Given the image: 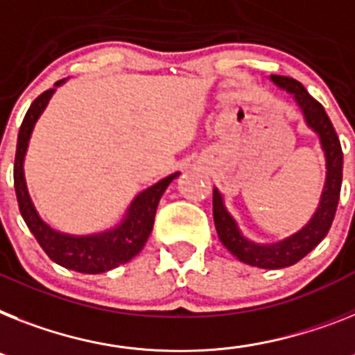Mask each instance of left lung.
<instances>
[{"mask_svg":"<svg viewBox=\"0 0 355 355\" xmlns=\"http://www.w3.org/2000/svg\"><path fill=\"white\" fill-rule=\"evenodd\" d=\"M270 79L279 85L281 89H286L290 94H294L295 101L300 103L304 118H306V123L321 137V145H323L324 156H327V183H324L323 198H321L318 212L310 219V223L295 236L288 237L277 245L261 247V245L248 241L239 234L236 221L230 218V214L225 209L223 199L218 190H214L212 209L214 223H216L219 239L234 257L247 265L259 266V268H283V266L294 265L303 259L329 234L336 210H338L339 194H341L343 150L336 128L324 112L323 105L315 101L300 81L286 78V76H270Z\"/></svg>","mask_w":355,"mask_h":355,"instance_id":"left-lung-1","label":"left lung"}]
</instances>
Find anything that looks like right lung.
I'll return each mask as SVG.
<instances>
[{"mask_svg":"<svg viewBox=\"0 0 355 355\" xmlns=\"http://www.w3.org/2000/svg\"><path fill=\"white\" fill-rule=\"evenodd\" d=\"M63 81L65 79H61L55 85L63 83ZM52 92L54 89L45 90L32 101L31 108L26 110L25 118H23L19 134H17L16 159H14V189H16L17 205H19V212H21L28 230L34 234L40 247L45 250V254L52 261L70 268V270L81 272V274H101V272L112 270L116 266L130 261L132 257L141 252L146 239L150 236L152 227H154V218H156L161 196L165 194L166 187L180 175V172L161 180L159 183L137 196L128 210L127 219L114 230L87 237L65 236V234L52 230L37 216L31 196L26 192L25 175H23V157H25L32 128H34L36 119L40 118V114L43 112V108L49 103Z\"/></svg>","mask_w":355,"mask_h":355,"instance_id":"obj_1","label":"right lung"}]
</instances>
